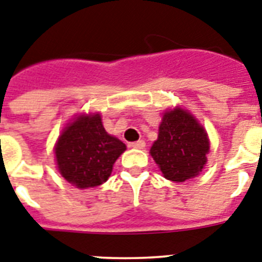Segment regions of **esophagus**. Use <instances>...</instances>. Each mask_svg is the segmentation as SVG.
<instances>
[{"instance_id":"esophagus-1","label":"esophagus","mask_w":262,"mask_h":262,"mask_svg":"<svg viewBox=\"0 0 262 262\" xmlns=\"http://www.w3.org/2000/svg\"><path fill=\"white\" fill-rule=\"evenodd\" d=\"M131 147L135 148V149H143V148L145 147V141L144 140L134 141V143H131Z\"/></svg>"}]
</instances>
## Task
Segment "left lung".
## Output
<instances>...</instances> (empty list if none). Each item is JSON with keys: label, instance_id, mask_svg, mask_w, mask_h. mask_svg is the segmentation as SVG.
<instances>
[{"label": "left lung", "instance_id": "1", "mask_svg": "<svg viewBox=\"0 0 262 262\" xmlns=\"http://www.w3.org/2000/svg\"><path fill=\"white\" fill-rule=\"evenodd\" d=\"M209 148L208 134L198 119L187 110L175 107L164 113L149 153L165 178L182 183L203 171Z\"/></svg>", "mask_w": 262, "mask_h": 262}]
</instances>
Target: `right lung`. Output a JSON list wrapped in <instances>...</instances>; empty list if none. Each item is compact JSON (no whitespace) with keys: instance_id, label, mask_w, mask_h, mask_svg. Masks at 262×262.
I'll return each instance as SVG.
<instances>
[{"instance_id":"1","label":"right lung","mask_w":262,"mask_h":262,"mask_svg":"<svg viewBox=\"0 0 262 262\" xmlns=\"http://www.w3.org/2000/svg\"><path fill=\"white\" fill-rule=\"evenodd\" d=\"M126 144L105 131L100 114H80L67 124L54 148L61 175L76 188L107 181Z\"/></svg>"}]
</instances>
